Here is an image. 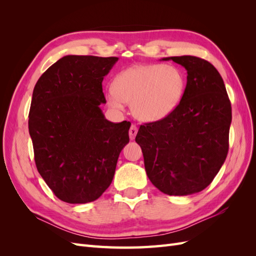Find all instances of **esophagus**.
<instances>
[{"mask_svg": "<svg viewBox=\"0 0 256 256\" xmlns=\"http://www.w3.org/2000/svg\"><path fill=\"white\" fill-rule=\"evenodd\" d=\"M138 134V128L136 125H132L129 129V136H130V140H134V138Z\"/></svg>", "mask_w": 256, "mask_h": 256, "instance_id": "34e87169", "label": "esophagus"}]
</instances>
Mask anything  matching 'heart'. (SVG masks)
<instances>
[{
    "mask_svg": "<svg viewBox=\"0 0 256 256\" xmlns=\"http://www.w3.org/2000/svg\"><path fill=\"white\" fill-rule=\"evenodd\" d=\"M184 78L180 69L161 64L134 65L116 76L113 90L106 94L109 104L122 109L131 104L136 118L154 122L164 118L180 104Z\"/></svg>",
    "mask_w": 256,
    "mask_h": 256,
    "instance_id": "1",
    "label": "heart"
}]
</instances>
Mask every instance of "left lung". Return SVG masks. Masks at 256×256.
Here are the masks:
<instances>
[{"instance_id":"8db88e82","label":"left lung","mask_w":256,"mask_h":256,"mask_svg":"<svg viewBox=\"0 0 256 256\" xmlns=\"http://www.w3.org/2000/svg\"><path fill=\"white\" fill-rule=\"evenodd\" d=\"M187 70L180 104L164 118L140 126L147 176L168 196H188L210 184L226 161L232 106L226 85L209 62L191 56H171Z\"/></svg>"}]
</instances>
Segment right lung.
<instances>
[{"label": "right lung", "instance_id": "obj_1", "mask_svg": "<svg viewBox=\"0 0 256 256\" xmlns=\"http://www.w3.org/2000/svg\"><path fill=\"white\" fill-rule=\"evenodd\" d=\"M118 58L66 56L38 79L28 113L38 172L60 200L85 204L109 188L130 122L106 120L104 76Z\"/></svg>", "mask_w": 256, "mask_h": 256}]
</instances>
